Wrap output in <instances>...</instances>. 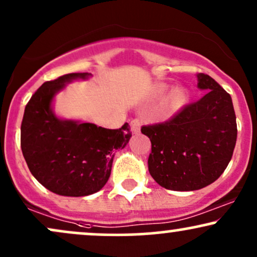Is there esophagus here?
Returning a JSON list of instances; mask_svg holds the SVG:
<instances>
[{
  "mask_svg": "<svg viewBox=\"0 0 257 257\" xmlns=\"http://www.w3.org/2000/svg\"><path fill=\"white\" fill-rule=\"evenodd\" d=\"M140 124H141V122H140V119H139V118L132 119L131 128H132V132L134 133V134H138V133L140 132Z\"/></svg>",
  "mask_w": 257,
  "mask_h": 257,
  "instance_id": "esophagus-1",
  "label": "esophagus"
}]
</instances>
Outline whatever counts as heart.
<instances>
[{"label":"heart","instance_id":"obj_1","mask_svg":"<svg viewBox=\"0 0 257 257\" xmlns=\"http://www.w3.org/2000/svg\"><path fill=\"white\" fill-rule=\"evenodd\" d=\"M160 93H163V91H160ZM188 99H189V94H188L187 89L183 87H176L164 97L163 109L166 113H175L188 103Z\"/></svg>","mask_w":257,"mask_h":257}]
</instances>
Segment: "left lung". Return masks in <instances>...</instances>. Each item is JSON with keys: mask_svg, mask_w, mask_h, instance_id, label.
I'll list each match as a JSON object with an SVG mask.
<instances>
[{"mask_svg": "<svg viewBox=\"0 0 257 257\" xmlns=\"http://www.w3.org/2000/svg\"><path fill=\"white\" fill-rule=\"evenodd\" d=\"M207 93L164 123L144 125L152 152L148 171L163 188L199 190L220 177L232 158L237 123L231 95L207 74H197Z\"/></svg>", "mask_w": 257, "mask_h": 257, "instance_id": "left-lung-1", "label": "left lung"}]
</instances>
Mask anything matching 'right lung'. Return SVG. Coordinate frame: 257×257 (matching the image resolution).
Listing matches in <instances>:
<instances>
[{
	"label": "right lung",
	"mask_w": 257,
	"mask_h": 257,
	"mask_svg": "<svg viewBox=\"0 0 257 257\" xmlns=\"http://www.w3.org/2000/svg\"><path fill=\"white\" fill-rule=\"evenodd\" d=\"M88 76L72 73L43 83L25 107L21 123V151L31 174L62 196H87L100 190L110 177L115 152L132 138L128 123L106 129L55 115L51 105L56 93L66 83Z\"/></svg>",
	"instance_id": "1"
}]
</instances>
